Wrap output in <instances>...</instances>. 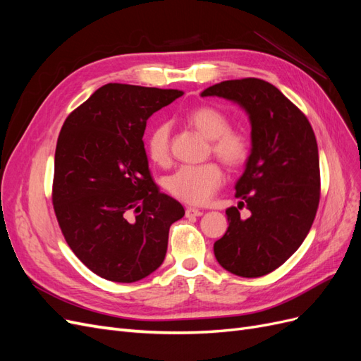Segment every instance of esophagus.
<instances>
[{
    "instance_id": "1",
    "label": "esophagus",
    "mask_w": 361,
    "mask_h": 361,
    "mask_svg": "<svg viewBox=\"0 0 361 361\" xmlns=\"http://www.w3.org/2000/svg\"><path fill=\"white\" fill-rule=\"evenodd\" d=\"M185 215H187V216H200V215H203V211L195 209V207H187V209H185Z\"/></svg>"
}]
</instances>
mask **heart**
Returning a JSON list of instances; mask_svg holds the SVG:
<instances>
[{"label": "heart", "instance_id": "obj_1", "mask_svg": "<svg viewBox=\"0 0 361 361\" xmlns=\"http://www.w3.org/2000/svg\"><path fill=\"white\" fill-rule=\"evenodd\" d=\"M188 122L211 138L212 154L228 169H239L250 157L251 141L244 130L232 129L231 118L212 105L195 106L187 116ZM170 122H159L149 130L146 152L150 161L166 166L170 161ZM223 183V171L215 162L200 166H182L164 179V187L180 202L203 204L209 200Z\"/></svg>", "mask_w": 361, "mask_h": 361}]
</instances>
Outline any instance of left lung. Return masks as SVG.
I'll return each mask as SVG.
<instances>
[{
	"label": "left lung",
	"mask_w": 361,
	"mask_h": 361,
	"mask_svg": "<svg viewBox=\"0 0 361 361\" xmlns=\"http://www.w3.org/2000/svg\"><path fill=\"white\" fill-rule=\"evenodd\" d=\"M202 96H220L245 108L253 145L235 187L241 202L226 211L228 228L214 244L215 257L235 276H267L298 250L318 211L321 173L314 133L300 108L264 80L223 81ZM241 205L250 211L245 221L238 214Z\"/></svg>",
	"instance_id": "obj_1"
}]
</instances>
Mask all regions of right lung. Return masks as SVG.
I'll use <instances>...</instances> for the list:
<instances>
[{
    "mask_svg": "<svg viewBox=\"0 0 361 361\" xmlns=\"http://www.w3.org/2000/svg\"><path fill=\"white\" fill-rule=\"evenodd\" d=\"M183 93L110 82L64 120L56 147L52 204L61 233L99 277L133 283L161 267L183 206L152 179L147 118Z\"/></svg>",
    "mask_w": 361,
    "mask_h": 361,
    "instance_id": "obj_1",
    "label": "right lung"
}]
</instances>
